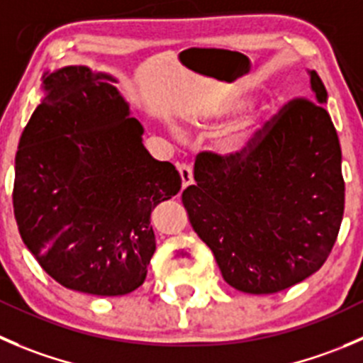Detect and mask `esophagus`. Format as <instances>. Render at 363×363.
I'll use <instances>...</instances> for the list:
<instances>
[{
	"label": "esophagus",
	"mask_w": 363,
	"mask_h": 363,
	"mask_svg": "<svg viewBox=\"0 0 363 363\" xmlns=\"http://www.w3.org/2000/svg\"><path fill=\"white\" fill-rule=\"evenodd\" d=\"M177 170H179V175H181L182 188H188L189 184H193V170L189 164H179Z\"/></svg>",
	"instance_id": "obj_1"
}]
</instances>
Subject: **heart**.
<instances>
[{
    "mask_svg": "<svg viewBox=\"0 0 363 363\" xmlns=\"http://www.w3.org/2000/svg\"><path fill=\"white\" fill-rule=\"evenodd\" d=\"M248 94H230L223 99L214 101L213 104H209L203 110L196 111L195 115L189 117V122L196 128H213V125L238 115L239 111L248 106ZM264 122H266L264 111H252V113L239 118L238 122L228 125L227 129H223L218 135L216 152L225 160L232 161L245 157L259 142L260 133L264 129Z\"/></svg>",
    "mask_w": 363,
    "mask_h": 363,
    "instance_id": "1",
    "label": "heart"
}]
</instances>
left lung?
<instances>
[{"mask_svg":"<svg viewBox=\"0 0 363 363\" xmlns=\"http://www.w3.org/2000/svg\"><path fill=\"white\" fill-rule=\"evenodd\" d=\"M308 76L314 104H287L241 160L199 154L196 184L182 191L193 230L242 293L273 294L305 280L339 234L342 152L325 84L315 70Z\"/></svg>","mask_w":363,"mask_h":363,"instance_id":"left-lung-1","label":"left lung"}]
</instances>
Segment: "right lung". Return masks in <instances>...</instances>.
Segmentation results:
<instances>
[{"mask_svg":"<svg viewBox=\"0 0 363 363\" xmlns=\"http://www.w3.org/2000/svg\"><path fill=\"white\" fill-rule=\"evenodd\" d=\"M117 77L84 65L49 70L16 154L13 214L42 269L63 287L122 296L156 250L150 213L181 175L143 147Z\"/></svg>","mask_w":363,"mask_h":363,"instance_id":"1","label":"right lung"}]
</instances>
